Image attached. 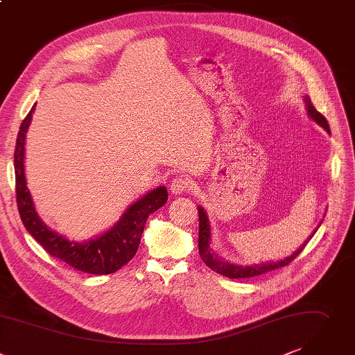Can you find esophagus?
Returning a JSON list of instances; mask_svg holds the SVG:
<instances>
[{
	"mask_svg": "<svg viewBox=\"0 0 355 355\" xmlns=\"http://www.w3.org/2000/svg\"><path fill=\"white\" fill-rule=\"evenodd\" d=\"M190 180L187 178H183V176H179V178H175L171 183V191L173 194H180V193H184L187 190H190Z\"/></svg>",
	"mask_w": 355,
	"mask_h": 355,
	"instance_id": "34e87169",
	"label": "esophagus"
}]
</instances>
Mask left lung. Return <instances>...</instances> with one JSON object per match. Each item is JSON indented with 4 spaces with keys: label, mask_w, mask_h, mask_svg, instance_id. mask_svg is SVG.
Segmentation results:
<instances>
[{
    "label": "left lung",
    "mask_w": 355,
    "mask_h": 355,
    "mask_svg": "<svg viewBox=\"0 0 355 355\" xmlns=\"http://www.w3.org/2000/svg\"><path fill=\"white\" fill-rule=\"evenodd\" d=\"M302 98H304V102H305V106H306L308 116L318 125H320L327 134H330V127H329L327 120L315 109V106L311 102V98L308 95H305ZM197 211H198V221H200L198 223V225H200L198 227V253H200V257L205 263V266H208L212 271H216V272H218L221 275H225L228 278L256 277V275L272 271L275 268L287 266L288 263H291L304 250L306 243L312 239V236L316 234L318 228L322 224V221H320L319 225L315 228V231L309 235V238L293 254H290L288 257L281 259V260H272V261L271 260L270 261H263V263H259V264L242 266V264H235V263H230L228 260H224L223 257H220L214 250L211 249V246H209V243H211V227H209L208 216H207L205 209L202 207H200V205L197 207Z\"/></svg>",
    "instance_id": "1"
}]
</instances>
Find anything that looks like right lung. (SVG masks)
<instances>
[{"label":"right lung","mask_w":355,"mask_h":355,"mask_svg":"<svg viewBox=\"0 0 355 355\" xmlns=\"http://www.w3.org/2000/svg\"><path fill=\"white\" fill-rule=\"evenodd\" d=\"M35 106L21 124L14 155L17 202L21 220L26 231L53 257H57L71 267L89 274H110L125 266L137 253L146 223L154 211L168 200V190L159 186L130 204L120 220L99 236L84 242L69 241L50 230L37 216L32 194L28 189L25 175V143L26 132L32 121Z\"/></svg>","instance_id":"1"}]
</instances>
